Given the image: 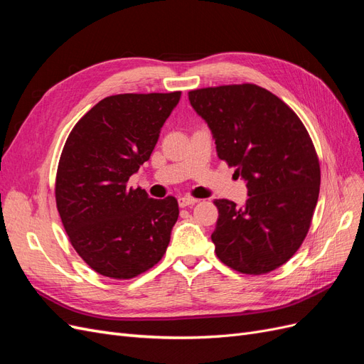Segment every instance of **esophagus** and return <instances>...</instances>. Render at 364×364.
I'll return each instance as SVG.
<instances>
[{"label": "esophagus", "mask_w": 364, "mask_h": 364, "mask_svg": "<svg viewBox=\"0 0 364 364\" xmlns=\"http://www.w3.org/2000/svg\"><path fill=\"white\" fill-rule=\"evenodd\" d=\"M197 202H199V200L194 199V197H190V196H182V197H179V199H178V203H179L181 208L193 206V205H196Z\"/></svg>", "instance_id": "1"}]
</instances>
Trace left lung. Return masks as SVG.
<instances>
[{"mask_svg": "<svg viewBox=\"0 0 364 364\" xmlns=\"http://www.w3.org/2000/svg\"><path fill=\"white\" fill-rule=\"evenodd\" d=\"M188 98L211 129L218 158L247 186L245 206L214 202L218 259L247 274L278 269L301 247L318 199L321 167L310 135L281 98L257 85L203 87Z\"/></svg>", "mask_w": 364, "mask_h": 364, "instance_id": "obj_1", "label": "left lung"}]
</instances>
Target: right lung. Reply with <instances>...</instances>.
I'll list each match as a JSON object with an SVG mask.
<instances>
[{"mask_svg": "<svg viewBox=\"0 0 364 364\" xmlns=\"http://www.w3.org/2000/svg\"><path fill=\"white\" fill-rule=\"evenodd\" d=\"M181 92L103 98L62 150L56 203L75 252L97 273L130 279L164 257L179 217L174 197L151 199L127 181L150 159Z\"/></svg>", "mask_w": 364, "mask_h": 364, "instance_id": "1", "label": "right lung"}]
</instances>
